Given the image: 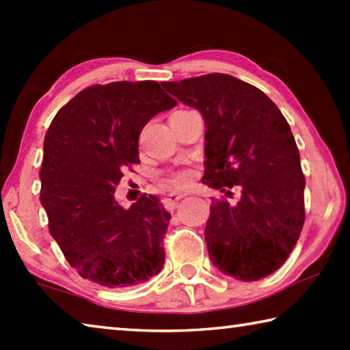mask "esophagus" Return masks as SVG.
<instances>
[{"label": "esophagus", "instance_id": "1", "mask_svg": "<svg viewBox=\"0 0 350 350\" xmlns=\"http://www.w3.org/2000/svg\"><path fill=\"white\" fill-rule=\"evenodd\" d=\"M183 198V194H179V193H170V194H167V196L163 198V205H165V208H170V210H173V208H176V205H177V202H179V200Z\"/></svg>", "mask_w": 350, "mask_h": 350}]
</instances>
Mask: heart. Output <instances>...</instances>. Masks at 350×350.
I'll return each mask as SVG.
<instances>
[{
  "instance_id": "obj_1",
  "label": "heart",
  "mask_w": 350,
  "mask_h": 350,
  "mask_svg": "<svg viewBox=\"0 0 350 350\" xmlns=\"http://www.w3.org/2000/svg\"><path fill=\"white\" fill-rule=\"evenodd\" d=\"M193 179L194 173L191 170H177L163 177V185L167 187L170 191H182V189L191 185Z\"/></svg>"
}]
</instances>
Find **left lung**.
<instances>
[{"mask_svg": "<svg viewBox=\"0 0 350 350\" xmlns=\"http://www.w3.org/2000/svg\"><path fill=\"white\" fill-rule=\"evenodd\" d=\"M162 86L202 112V182L230 198L211 199L205 241L213 264L239 281H256L286 262L303 230L299 151L286 117L258 90L228 74H206Z\"/></svg>", "mask_w": 350, "mask_h": 350, "instance_id": "1", "label": "left lung"}]
</instances>
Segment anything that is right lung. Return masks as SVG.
I'll return each mask as SVG.
<instances>
[{"instance_id":"right-lung-1","label":"right lung","mask_w":350,"mask_h":350,"mask_svg":"<svg viewBox=\"0 0 350 350\" xmlns=\"http://www.w3.org/2000/svg\"><path fill=\"white\" fill-rule=\"evenodd\" d=\"M176 105L157 81H112L80 91L51 122L40 200L52 238L85 280L120 288L162 270L171 215L152 194L123 208L114 191L140 163L142 129Z\"/></svg>"}]
</instances>
